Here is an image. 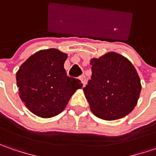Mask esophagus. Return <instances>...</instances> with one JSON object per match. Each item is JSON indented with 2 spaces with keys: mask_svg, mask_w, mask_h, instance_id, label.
<instances>
[{
  "mask_svg": "<svg viewBox=\"0 0 156 156\" xmlns=\"http://www.w3.org/2000/svg\"><path fill=\"white\" fill-rule=\"evenodd\" d=\"M80 80L81 81L82 85L85 86V84H86V77H85V75H81V76H80Z\"/></svg>",
  "mask_w": 156,
  "mask_h": 156,
  "instance_id": "esophagus-1",
  "label": "esophagus"
}]
</instances>
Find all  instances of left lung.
Wrapping results in <instances>:
<instances>
[{
	"instance_id": "left-lung-1",
	"label": "left lung",
	"mask_w": 156,
	"mask_h": 156,
	"mask_svg": "<svg viewBox=\"0 0 156 156\" xmlns=\"http://www.w3.org/2000/svg\"><path fill=\"white\" fill-rule=\"evenodd\" d=\"M92 75L83 91L95 116L121 119L135 108L141 90L135 67L127 58L110 52L91 60Z\"/></svg>"
}]
</instances>
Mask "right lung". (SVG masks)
Instances as JSON below:
<instances>
[{"mask_svg": "<svg viewBox=\"0 0 156 156\" xmlns=\"http://www.w3.org/2000/svg\"><path fill=\"white\" fill-rule=\"evenodd\" d=\"M68 55L55 48L40 50L29 57L16 73L20 98L35 115L50 118L60 114L81 81L67 75Z\"/></svg>", "mask_w": 156, "mask_h": 156, "instance_id": "add662e5", "label": "right lung"}]
</instances>
